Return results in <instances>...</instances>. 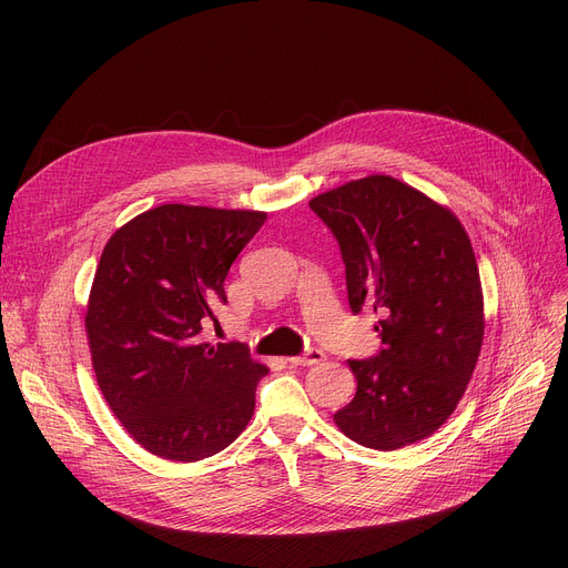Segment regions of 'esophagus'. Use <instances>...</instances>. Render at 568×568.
I'll list each match as a JSON object with an SVG mask.
<instances>
[{
  "label": "esophagus",
  "mask_w": 568,
  "mask_h": 568,
  "mask_svg": "<svg viewBox=\"0 0 568 568\" xmlns=\"http://www.w3.org/2000/svg\"><path fill=\"white\" fill-rule=\"evenodd\" d=\"M324 359V352L322 349H317V347H311V349H306L304 354H300V356H290V364L292 366H315V364H320Z\"/></svg>",
  "instance_id": "34e87169"
}]
</instances>
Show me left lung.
Here are the masks:
<instances>
[{"instance_id":"left-lung-1","label":"left lung","mask_w":568,"mask_h":568,"mask_svg":"<svg viewBox=\"0 0 568 568\" xmlns=\"http://www.w3.org/2000/svg\"><path fill=\"white\" fill-rule=\"evenodd\" d=\"M345 264L352 313L382 315V347L349 359L356 394L334 414L356 444L394 452L454 414L484 343L479 266L460 221L394 176L356 179L311 200Z\"/></svg>"}]
</instances>
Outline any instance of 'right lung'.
I'll list each match as a JSON object with an SVG mask.
<instances>
[{"mask_svg": "<svg viewBox=\"0 0 568 568\" xmlns=\"http://www.w3.org/2000/svg\"><path fill=\"white\" fill-rule=\"evenodd\" d=\"M266 221L262 212L161 204L103 248L87 338L110 409L149 454L195 463L248 426L268 373L244 343H202L227 304L225 276Z\"/></svg>", "mask_w": 568, "mask_h": 568, "instance_id": "obj_1", "label": "right lung"}]
</instances>
